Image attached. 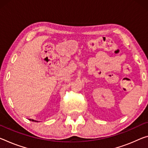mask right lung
I'll use <instances>...</instances> for the list:
<instances>
[{"mask_svg":"<svg viewBox=\"0 0 148 148\" xmlns=\"http://www.w3.org/2000/svg\"><path fill=\"white\" fill-rule=\"evenodd\" d=\"M29 121H33V122H37H37H38L37 121L34 120V119H29Z\"/></svg>","mask_w":148,"mask_h":148,"instance_id":"1","label":"right lung"}]
</instances>
